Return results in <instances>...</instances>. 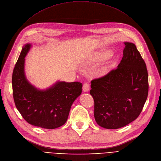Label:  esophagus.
I'll list each match as a JSON object with an SVG mask.
<instances>
[{
  "label": "esophagus",
  "mask_w": 161,
  "mask_h": 161,
  "mask_svg": "<svg viewBox=\"0 0 161 161\" xmlns=\"http://www.w3.org/2000/svg\"><path fill=\"white\" fill-rule=\"evenodd\" d=\"M83 91L84 92H88L90 90V85L88 83H85L83 85V87H82Z\"/></svg>",
  "instance_id": "34e87169"
}]
</instances>
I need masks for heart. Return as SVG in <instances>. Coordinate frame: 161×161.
<instances>
[{
    "label": "heart",
    "instance_id": "b5f03b06",
    "mask_svg": "<svg viewBox=\"0 0 161 161\" xmlns=\"http://www.w3.org/2000/svg\"><path fill=\"white\" fill-rule=\"evenodd\" d=\"M111 53L110 52H105L104 53H103V54H101V55H99L97 58V59L98 60H102V59H106L108 58L110 56Z\"/></svg>",
    "mask_w": 161,
    "mask_h": 161
}]
</instances>
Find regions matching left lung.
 <instances>
[{
  "label": "left lung",
  "instance_id": "left-lung-1",
  "mask_svg": "<svg viewBox=\"0 0 161 161\" xmlns=\"http://www.w3.org/2000/svg\"><path fill=\"white\" fill-rule=\"evenodd\" d=\"M125 44L117 67L91 81L94 118L99 126L107 129L120 128L136 120L148 96L146 64L134 44Z\"/></svg>",
  "mask_w": 161,
  "mask_h": 161
}]
</instances>
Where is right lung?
Wrapping results in <instances>:
<instances>
[{
  "instance_id": "1",
  "label": "right lung",
  "mask_w": 161,
  "mask_h": 161,
  "mask_svg": "<svg viewBox=\"0 0 161 161\" xmlns=\"http://www.w3.org/2000/svg\"><path fill=\"white\" fill-rule=\"evenodd\" d=\"M31 44L23 47L12 74L13 97L16 108L28 123L47 129L64 125L71 107L82 92L79 82H57L47 90H39L29 82L25 72V57Z\"/></svg>"
}]
</instances>
